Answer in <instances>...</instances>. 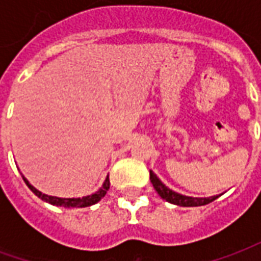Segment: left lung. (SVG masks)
Instances as JSON below:
<instances>
[{"label": "left lung", "instance_id": "left-lung-1", "mask_svg": "<svg viewBox=\"0 0 261 261\" xmlns=\"http://www.w3.org/2000/svg\"><path fill=\"white\" fill-rule=\"evenodd\" d=\"M149 179H151V183L155 187V190L158 192L159 196L162 197L164 200H166V201L176 204V205H180V207H198V205H205V204H210V202H213L214 200L218 198V196L208 197V198H194V197L181 196L179 193L173 192V190H170V189L165 186L164 183L156 177V175L153 173L152 170H149Z\"/></svg>", "mask_w": 261, "mask_h": 261}]
</instances>
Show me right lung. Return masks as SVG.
<instances>
[{
  "mask_svg": "<svg viewBox=\"0 0 261 261\" xmlns=\"http://www.w3.org/2000/svg\"><path fill=\"white\" fill-rule=\"evenodd\" d=\"M23 177V176H22ZM23 180L25 183L28 185V187L31 189L32 192L35 193L39 198H42L43 201H47L50 204H53V205H59V207H76V208H82V207H89V205H93V204H96L97 201H100L106 192L109 190V187H110V180H109V177L105 180L103 183V186L97 190L95 194H92V196H86V197H82V198H59V197H53V196H47V194H43L40 193L37 189L32 186L29 181L26 180L25 177H23Z\"/></svg>",
  "mask_w": 261,
  "mask_h": 261,
  "instance_id": "1",
  "label": "right lung"
}]
</instances>
